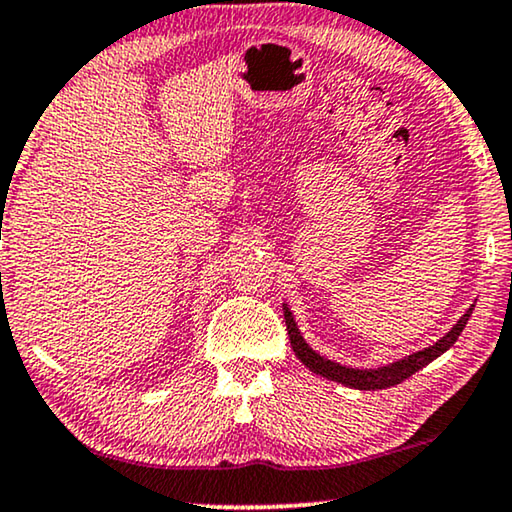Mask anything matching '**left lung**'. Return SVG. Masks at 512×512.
<instances>
[{
    "mask_svg": "<svg viewBox=\"0 0 512 512\" xmlns=\"http://www.w3.org/2000/svg\"><path fill=\"white\" fill-rule=\"evenodd\" d=\"M473 312V305L468 307V312L461 317L457 324L450 333L445 335V338H440L436 345L422 349V352H415L410 356H405V359L391 363V366H382V368H375V370H359V368H347V366H340V363H333L324 359V356H319L314 349L307 345L303 340V335L296 328V321H293L289 307L284 305V319H286V331H289V340H291V347L293 352L300 361L305 363L307 368L312 370V373H317L321 377H328V380L333 382H340L345 384V387H352V389H361V391H375V389H387V387H394V384H401L403 380H408L410 375H415L417 370H422L424 366H429L433 359H438L440 354L447 352L457 338L464 331L468 317H471Z\"/></svg>",
    "mask_w": 512,
    "mask_h": 512,
    "instance_id": "obj_1",
    "label": "left lung"
}]
</instances>
